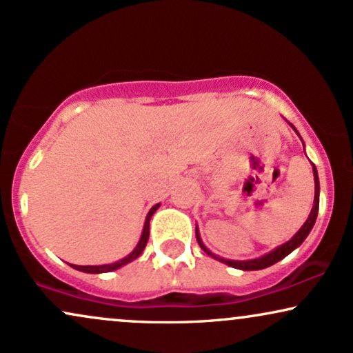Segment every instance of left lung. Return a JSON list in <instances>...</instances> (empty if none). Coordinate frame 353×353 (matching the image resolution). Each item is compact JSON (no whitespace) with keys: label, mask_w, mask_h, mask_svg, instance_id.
Here are the masks:
<instances>
[{"label":"left lung","mask_w":353,"mask_h":353,"mask_svg":"<svg viewBox=\"0 0 353 353\" xmlns=\"http://www.w3.org/2000/svg\"><path fill=\"white\" fill-rule=\"evenodd\" d=\"M288 124L291 125V128H293L294 132H296L298 136H299V132L296 130V128H294V125L291 124V123H288ZM299 139H301V136H299ZM301 142H303V139H301ZM303 147H304V142H303ZM311 165H312V175H314V203H312L311 212H310V216H307L306 223H304V224L301 225V228H299L298 232L294 234V236L291 237L288 242L281 243V245H278L276 249L270 250L268 254L259 256V259H250V260H229V259H223V256H217L216 254H212V252H211L210 249H208L206 245H204V242H203V239H201V234H199V229H198V225H196V239H198L199 247H201V249H203L204 252H206L208 255L212 256V259L219 260V262L229 265V267H232V268L249 270V272H250V270H263V268H267V267H272V265H275L276 262H280V260L285 259L286 255H290L291 252H293L294 249H298V247L301 245V243H303L304 241H306V237L310 236L311 229L314 228V224H316L317 212H319V191H321V186H319V175H317V170H316V167H314V163H311Z\"/></svg>","instance_id":"8db88e82"}]
</instances>
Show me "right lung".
<instances>
[{
    "label": "right lung",
    "instance_id": "right-lung-1",
    "mask_svg": "<svg viewBox=\"0 0 353 353\" xmlns=\"http://www.w3.org/2000/svg\"><path fill=\"white\" fill-rule=\"evenodd\" d=\"M159 208H160V203L155 204V206H152L150 211L147 212L141 239H139L137 245L134 247V250L130 252V254L125 255L124 259L117 260V262H112V263H104V265H70V267L78 270V272H83V273H108V272H114V270L124 267V265H128L132 262V260H136L137 256L142 254L143 249H145L147 241H149V234H150V229H149L150 228V217L154 216V212L159 210Z\"/></svg>",
    "mask_w": 353,
    "mask_h": 353
}]
</instances>
